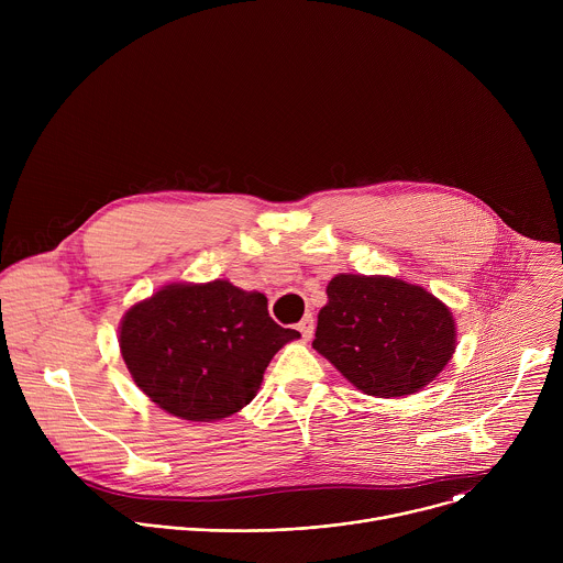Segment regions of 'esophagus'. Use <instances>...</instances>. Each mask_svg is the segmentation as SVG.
<instances>
[{
  "label": "esophagus",
  "instance_id": "1",
  "mask_svg": "<svg viewBox=\"0 0 563 563\" xmlns=\"http://www.w3.org/2000/svg\"><path fill=\"white\" fill-rule=\"evenodd\" d=\"M298 332L302 334V341H309L311 339V334H313V320H311V316H305L300 323H298Z\"/></svg>",
  "mask_w": 563,
  "mask_h": 563
}]
</instances>
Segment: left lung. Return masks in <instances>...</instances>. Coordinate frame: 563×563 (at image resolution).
Here are the masks:
<instances>
[{
  "label": "left lung",
  "instance_id": "obj_1",
  "mask_svg": "<svg viewBox=\"0 0 563 563\" xmlns=\"http://www.w3.org/2000/svg\"><path fill=\"white\" fill-rule=\"evenodd\" d=\"M311 347L363 394L398 398L443 372L456 350V323L452 309L421 285L336 274Z\"/></svg>",
  "mask_w": 563,
  "mask_h": 563
}]
</instances>
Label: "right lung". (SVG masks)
<instances>
[{"mask_svg":"<svg viewBox=\"0 0 563 563\" xmlns=\"http://www.w3.org/2000/svg\"><path fill=\"white\" fill-rule=\"evenodd\" d=\"M296 339L274 323L265 294L224 278L159 287L131 305L118 328L133 383L159 410L194 423L250 406L274 354Z\"/></svg>","mask_w":563,"mask_h":563,"instance_id":"1","label":"right lung"}]
</instances>
